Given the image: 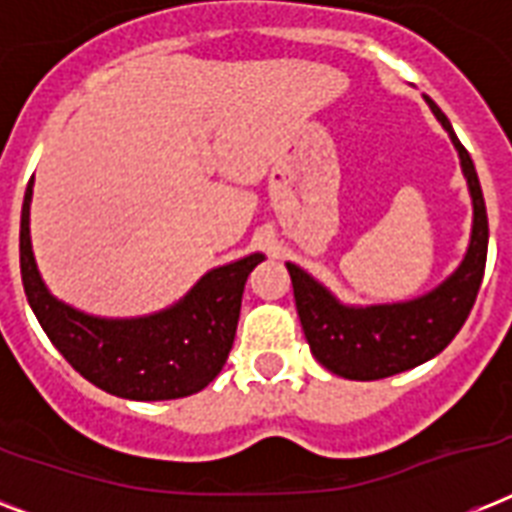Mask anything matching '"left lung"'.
<instances>
[{
  "label": "left lung",
  "instance_id": "8db88e82",
  "mask_svg": "<svg viewBox=\"0 0 512 512\" xmlns=\"http://www.w3.org/2000/svg\"><path fill=\"white\" fill-rule=\"evenodd\" d=\"M425 100L460 154L462 172L473 199V231L460 268L428 295L414 297L406 303L353 308V305H342L303 268L287 263L295 289L297 316L311 353L321 366H327L329 372L340 374L345 380H382L438 356L470 316L484 279L489 220H486L484 193L476 167L454 135L444 111L428 95Z\"/></svg>",
  "mask_w": 512,
  "mask_h": 512
}]
</instances>
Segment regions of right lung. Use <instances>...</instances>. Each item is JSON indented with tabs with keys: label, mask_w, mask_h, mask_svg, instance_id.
Wrapping results in <instances>:
<instances>
[{
	"label": "right lung",
	"mask_w": 512,
	"mask_h": 512,
	"mask_svg": "<svg viewBox=\"0 0 512 512\" xmlns=\"http://www.w3.org/2000/svg\"><path fill=\"white\" fill-rule=\"evenodd\" d=\"M31 185L20 212V276L36 319L84 380L130 401H167L199 393L233 348L244 284L263 255L212 268L167 311L140 319H98L60 303L36 271L28 233Z\"/></svg>",
	"instance_id": "1"
}]
</instances>
